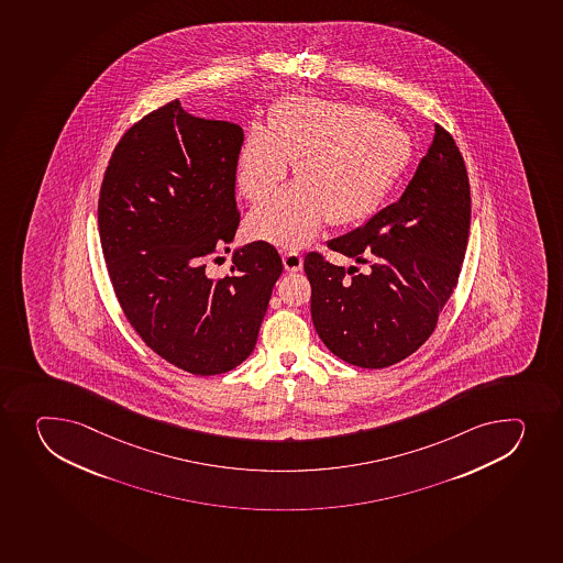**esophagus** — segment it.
<instances>
[{
	"label": "esophagus",
	"mask_w": 563,
	"mask_h": 563,
	"mask_svg": "<svg viewBox=\"0 0 563 563\" xmlns=\"http://www.w3.org/2000/svg\"><path fill=\"white\" fill-rule=\"evenodd\" d=\"M283 264H285L286 272H299L302 267V256L297 251H288L283 255Z\"/></svg>",
	"instance_id": "esophagus-1"
}]
</instances>
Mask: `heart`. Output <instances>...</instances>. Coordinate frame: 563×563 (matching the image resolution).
Segmentation results:
<instances>
[{
  "label": "heart",
  "mask_w": 563,
  "mask_h": 563,
  "mask_svg": "<svg viewBox=\"0 0 563 563\" xmlns=\"http://www.w3.org/2000/svg\"><path fill=\"white\" fill-rule=\"evenodd\" d=\"M411 135L373 108L290 97L267 126L253 124L234 163V184L250 201L266 198L296 163V178L256 206L247 233L297 250L335 225L362 222L395 189L411 165Z\"/></svg>",
  "instance_id": "obj_1"
}]
</instances>
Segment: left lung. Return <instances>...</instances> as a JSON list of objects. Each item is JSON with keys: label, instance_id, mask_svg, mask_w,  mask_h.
Segmentation results:
<instances>
[{"label": "left lung", "instance_id": "8db88e82", "mask_svg": "<svg viewBox=\"0 0 563 563\" xmlns=\"http://www.w3.org/2000/svg\"><path fill=\"white\" fill-rule=\"evenodd\" d=\"M470 212L464 159L434 124L433 141L398 201L329 242L362 272L334 266L319 253L305 258L313 327L327 349L356 367L384 368L423 345L455 290Z\"/></svg>", "mask_w": 563, "mask_h": 563}]
</instances>
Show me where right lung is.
<instances>
[{
  "label": "right lung",
  "mask_w": 563,
  "mask_h": 563,
  "mask_svg": "<svg viewBox=\"0 0 563 563\" xmlns=\"http://www.w3.org/2000/svg\"><path fill=\"white\" fill-rule=\"evenodd\" d=\"M242 143L239 124L168 102L119 141L99 196L102 253L124 316L163 360L200 376L250 356L283 273L264 242L236 247L228 277L206 269L239 228Z\"/></svg>",
  "instance_id": "add662e5"
}]
</instances>
